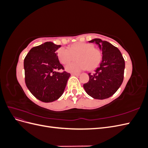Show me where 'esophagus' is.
Wrapping results in <instances>:
<instances>
[{"label": "esophagus", "instance_id": "obj_1", "mask_svg": "<svg viewBox=\"0 0 148 148\" xmlns=\"http://www.w3.org/2000/svg\"><path fill=\"white\" fill-rule=\"evenodd\" d=\"M71 75H73V76H77V77H78V76L79 75V73H71Z\"/></svg>", "mask_w": 148, "mask_h": 148}]
</instances>
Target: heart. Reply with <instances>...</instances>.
Returning a JSON list of instances; mask_svg holds the SVG:
<instances>
[{
	"instance_id": "obj_1",
	"label": "heart",
	"mask_w": 148,
	"mask_h": 148,
	"mask_svg": "<svg viewBox=\"0 0 148 148\" xmlns=\"http://www.w3.org/2000/svg\"><path fill=\"white\" fill-rule=\"evenodd\" d=\"M57 56L60 63L66 64L75 59L78 60L66 65L65 70L71 73H78L88 68L95 69L99 65L102 59L101 52L91 44L78 42L70 47H60L57 50Z\"/></svg>"
}]
</instances>
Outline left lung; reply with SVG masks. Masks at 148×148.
<instances>
[{"label":"left lung","instance_id":"1","mask_svg":"<svg viewBox=\"0 0 148 148\" xmlns=\"http://www.w3.org/2000/svg\"><path fill=\"white\" fill-rule=\"evenodd\" d=\"M95 42L102 51V61L93 73L88 74L89 79L83 84L85 91L96 99H104L118 90L123 80L125 60L117 47L106 41L96 38Z\"/></svg>","mask_w":148,"mask_h":148}]
</instances>
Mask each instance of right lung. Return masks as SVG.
<instances>
[{"mask_svg":"<svg viewBox=\"0 0 148 148\" xmlns=\"http://www.w3.org/2000/svg\"><path fill=\"white\" fill-rule=\"evenodd\" d=\"M61 47L52 42L33 47L24 60L25 83L31 94L44 102L57 100L63 95L70 74L59 70L64 68L58 59Z\"/></svg>","mask_w":148,"mask_h":148,"instance_id":"1","label":"right lung"}]
</instances>
